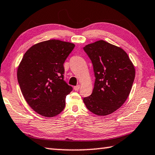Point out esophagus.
Listing matches in <instances>:
<instances>
[{
    "mask_svg": "<svg viewBox=\"0 0 155 155\" xmlns=\"http://www.w3.org/2000/svg\"><path fill=\"white\" fill-rule=\"evenodd\" d=\"M80 89V85H77L74 87V89L75 91H78V89Z\"/></svg>",
    "mask_w": 155,
    "mask_h": 155,
    "instance_id": "1",
    "label": "esophagus"
}]
</instances>
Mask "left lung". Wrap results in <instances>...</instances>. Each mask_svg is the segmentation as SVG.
<instances>
[{"instance_id": "left-lung-1", "label": "left lung", "mask_w": 155, "mask_h": 155, "mask_svg": "<svg viewBox=\"0 0 155 155\" xmlns=\"http://www.w3.org/2000/svg\"><path fill=\"white\" fill-rule=\"evenodd\" d=\"M83 49L91 60L95 77L92 94L83 102L94 114L106 116L128 97L136 74L134 66L122 48L103 40L87 45Z\"/></svg>"}]
</instances>
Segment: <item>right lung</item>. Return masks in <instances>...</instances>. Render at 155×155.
<instances>
[{
    "mask_svg": "<svg viewBox=\"0 0 155 155\" xmlns=\"http://www.w3.org/2000/svg\"><path fill=\"white\" fill-rule=\"evenodd\" d=\"M75 47L51 40L34 45L24 53L17 76L22 95L31 108L45 117L57 116L72 87L64 81V63Z\"/></svg>",
    "mask_w": 155,
    "mask_h": 155,
    "instance_id": "add662e5",
    "label": "right lung"
}]
</instances>
